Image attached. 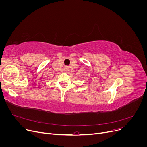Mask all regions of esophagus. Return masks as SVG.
Listing matches in <instances>:
<instances>
[{
    "mask_svg": "<svg viewBox=\"0 0 147 147\" xmlns=\"http://www.w3.org/2000/svg\"><path fill=\"white\" fill-rule=\"evenodd\" d=\"M65 70H68V68L67 67H65Z\"/></svg>",
    "mask_w": 147,
    "mask_h": 147,
    "instance_id": "esophagus-1",
    "label": "esophagus"
}]
</instances>
